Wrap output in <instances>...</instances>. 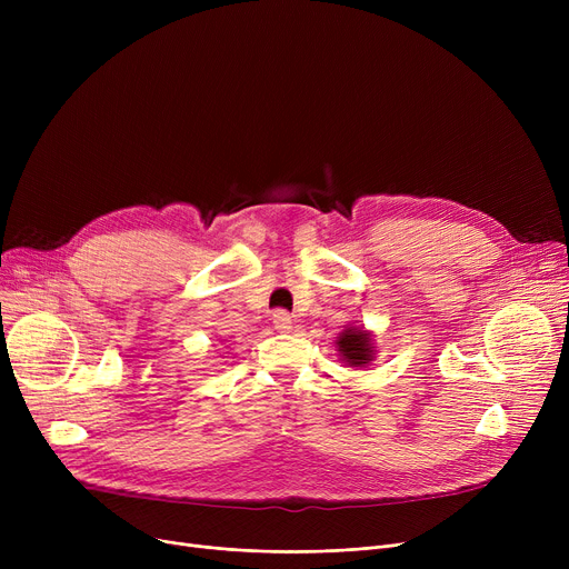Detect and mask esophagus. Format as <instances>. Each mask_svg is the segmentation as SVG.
I'll list each match as a JSON object with an SVG mask.
<instances>
[{
  "label": "esophagus",
  "instance_id": "obj_1",
  "mask_svg": "<svg viewBox=\"0 0 569 569\" xmlns=\"http://www.w3.org/2000/svg\"><path fill=\"white\" fill-rule=\"evenodd\" d=\"M272 320H274V330H277V332H283V335H286V332L292 330V318H290L286 311H277Z\"/></svg>",
  "mask_w": 569,
  "mask_h": 569
}]
</instances>
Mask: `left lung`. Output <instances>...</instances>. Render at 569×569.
Wrapping results in <instances>:
<instances>
[{"label":"left lung","instance_id":"obj_1","mask_svg":"<svg viewBox=\"0 0 569 569\" xmlns=\"http://www.w3.org/2000/svg\"><path fill=\"white\" fill-rule=\"evenodd\" d=\"M337 352L341 362L352 369H367L376 360V335L369 332L367 327L352 325L346 327L337 337Z\"/></svg>","mask_w":569,"mask_h":569}]
</instances>
